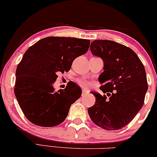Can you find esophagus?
I'll list each match as a JSON object with an SVG mask.
<instances>
[{"mask_svg": "<svg viewBox=\"0 0 157 157\" xmlns=\"http://www.w3.org/2000/svg\"><path fill=\"white\" fill-rule=\"evenodd\" d=\"M87 93H88L87 91H86V90H84V89H83V90H82V95H84V94H87Z\"/></svg>", "mask_w": 157, "mask_h": 157, "instance_id": "1", "label": "esophagus"}]
</instances>
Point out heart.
<instances>
[{
  "instance_id": "obj_1",
  "label": "heart",
  "mask_w": 157,
  "mask_h": 157,
  "mask_svg": "<svg viewBox=\"0 0 157 157\" xmlns=\"http://www.w3.org/2000/svg\"><path fill=\"white\" fill-rule=\"evenodd\" d=\"M78 83L81 85V86L84 88H90V86H92V83L89 82L88 80H86V79H84V78L78 79Z\"/></svg>"
}]
</instances>
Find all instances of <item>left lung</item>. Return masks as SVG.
I'll return each instance as SVG.
<instances>
[{
    "label": "left lung",
    "mask_w": 157,
    "mask_h": 157,
    "mask_svg": "<svg viewBox=\"0 0 157 157\" xmlns=\"http://www.w3.org/2000/svg\"><path fill=\"white\" fill-rule=\"evenodd\" d=\"M90 49L104 62L99 82L100 90L107 95L91 92L95 103L88 108L89 115L102 129H121L144 105L148 90L144 65L132 49L113 40H95L91 43Z\"/></svg>",
    "instance_id": "left-lung-1"
}]
</instances>
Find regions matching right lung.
I'll use <instances>...</instances> for the list:
<instances>
[{
  "mask_svg": "<svg viewBox=\"0 0 157 157\" xmlns=\"http://www.w3.org/2000/svg\"><path fill=\"white\" fill-rule=\"evenodd\" d=\"M90 44L88 39L49 36L27 50L17 67L14 93L30 122L51 127L65 121L82 90L71 82L55 92L53 84L58 73L69 71L75 58L87 52Z\"/></svg>",
  "mask_w": 157,
  "mask_h": 157,
  "instance_id": "1",
  "label": "right lung"
}]
</instances>
